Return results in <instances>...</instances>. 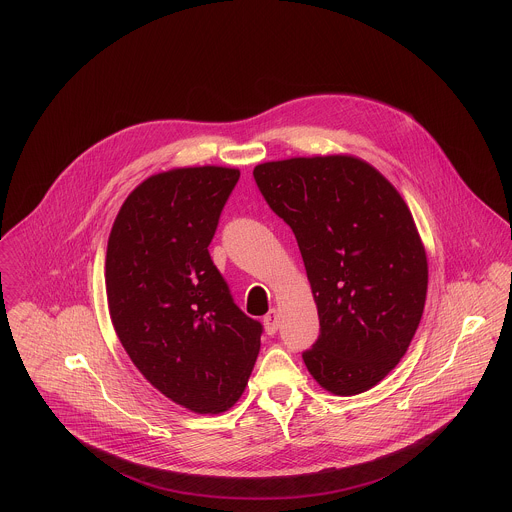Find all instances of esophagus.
I'll return each mask as SVG.
<instances>
[{
	"instance_id": "1",
	"label": "esophagus",
	"mask_w": 512,
	"mask_h": 512,
	"mask_svg": "<svg viewBox=\"0 0 512 512\" xmlns=\"http://www.w3.org/2000/svg\"><path fill=\"white\" fill-rule=\"evenodd\" d=\"M278 327H280V313L276 309H270L264 317V329L268 335H274L278 331Z\"/></svg>"
}]
</instances>
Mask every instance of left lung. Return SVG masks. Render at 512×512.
I'll list each match as a JSON object with an SVG mask.
<instances>
[{
  "mask_svg": "<svg viewBox=\"0 0 512 512\" xmlns=\"http://www.w3.org/2000/svg\"><path fill=\"white\" fill-rule=\"evenodd\" d=\"M254 179L292 228L317 303L319 337L303 363L333 394L365 392L404 357L424 313L428 262L412 213L349 155L262 163Z\"/></svg>",
  "mask_w": 512,
  "mask_h": 512,
  "instance_id": "obj_1",
  "label": "left lung"
}]
</instances>
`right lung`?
Returning a JSON list of instances; mask_svg holds the SVG:
<instances>
[{"label": "right lung", "mask_w": 512, "mask_h": 512, "mask_svg": "<svg viewBox=\"0 0 512 512\" xmlns=\"http://www.w3.org/2000/svg\"><path fill=\"white\" fill-rule=\"evenodd\" d=\"M238 169L185 167L136 187L106 250L110 317L132 363L161 394L219 414L246 388L262 323L248 317L211 260Z\"/></svg>", "instance_id": "add662e5"}]
</instances>
